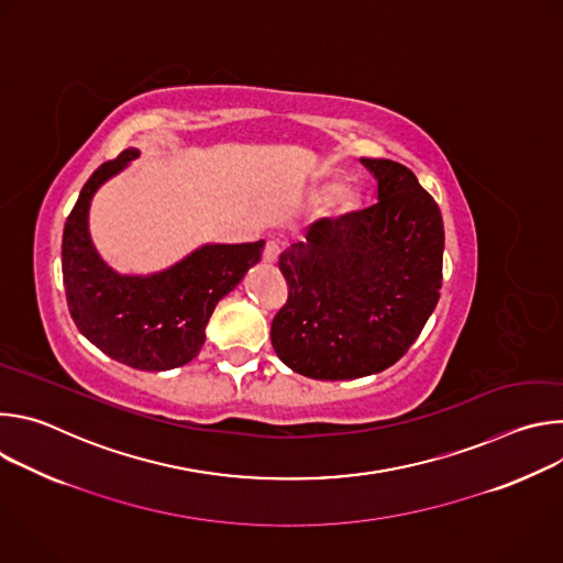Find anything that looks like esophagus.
<instances>
[{"label":"esophagus","instance_id":"obj_1","mask_svg":"<svg viewBox=\"0 0 563 563\" xmlns=\"http://www.w3.org/2000/svg\"><path fill=\"white\" fill-rule=\"evenodd\" d=\"M278 254H280V245L276 243V240H269V243L265 245V252H263L265 263H276V261H278Z\"/></svg>","mask_w":563,"mask_h":563}]
</instances>
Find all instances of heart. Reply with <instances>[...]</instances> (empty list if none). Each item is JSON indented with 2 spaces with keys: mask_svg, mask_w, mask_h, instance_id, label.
<instances>
[{
  "mask_svg": "<svg viewBox=\"0 0 563 563\" xmlns=\"http://www.w3.org/2000/svg\"><path fill=\"white\" fill-rule=\"evenodd\" d=\"M325 191H334V187H328ZM354 207H356V194H354L352 189L341 187V189L334 191V196H332V200H330V209H332L334 213H347V211H352Z\"/></svg>",
  "mask_w": 563,
  "mask_h": 563,
  "instance_id": "b5f03b06",
  "label": "heart"
}]
</instances>
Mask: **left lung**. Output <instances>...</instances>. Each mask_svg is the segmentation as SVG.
Instances as JSON below:
<instances>
[{
    "label": "left lung",
    "instance_id": "left-lung-1",
    "mask_svg": "<svg viewBox=\"0 0 563 563\" xmlns=\"http://www.w3.org/2000/svg\"><path fill=\"white\" fill-rule=\"evenodd\" d=\"M361 163L378 183V202L316 220L278 258L289 296L274 316L272 345L287 367L318 380L387 369L439 302V205L394 159Z\"/></svg>",
    "mask_w": 563,
    "mask_h": 563
}]
</instances>
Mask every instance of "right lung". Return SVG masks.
Returning a JSON list of instances; mask_svg holds the SVG:
<instances>
[{
  "label": "right lung",
  "instance_id": "1",
  "mask_svg": "<svg viewBox=\"0 0 563 563\" xmlns=\"http://www.w3.org/2000/svg\"><path fill=\"white\" fill-rule=\"evenodd\" d=\"M137 155V148L122 151L79 191L64 224L62 276L75 325L98 350L135 369L165 372L198 356L218 300L261 261L265 240L202 245L151 276L113 272L91 243L89 207L96 191Z\"/></svg>",
  "mask_w": 563,
  "mask_h": 563
}]
</instances>
